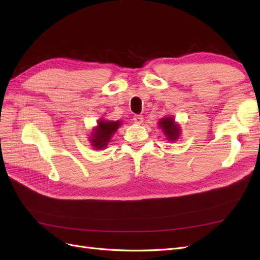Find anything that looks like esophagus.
Here are the masks:
<instances>
[{
  "mask_svg": "<svg viewBox=\"0 0 260 260\" xmlns=\"http://www.w3.org/2000/svg\"><path fill=\"white\" fill-rule=\"evenodd\" d=\"M133 121H135L136 123H138V124H141L143 122V116H141V115H135L133 116Z\"/></svg>",
  "mask_w": 260,
  "mask_h": 260,
  "instance_id": "obj_1",
  "label": "esophagus"
}]
</instances>
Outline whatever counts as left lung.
I'll list each match as a JSON object with an SVG mask.
<instances>
[{"label": "left lung", "mask_w": 260, "mask_h": 260, "mask_svg": "<svg viewBox=\"0 0 260 260\" xmlns=\"http://www.w3.org/2000/svg\"><path fill=\"white\" fill-rule=\"evenodd\" d=\"M159 128L164 131L165 135L167 136L168 140L170 141H176L179 137L180 129L178 125L175 123V120L170 117L161 118L159 122Z\"/></svg>", "instance_id": "obj_1"}]
</instances>
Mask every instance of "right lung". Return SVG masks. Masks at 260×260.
Listing matches in <instances>:
<instances>
[{"mask_svg": "<svg viewBox=\"0 0 260 260\" xmlns=\"http://www.w3.org/2000/svg\"><path fill=\"white\" fill-rule=\"evenodd\" d=\"M120 121H104L101 120L99 122L98 128L94 130L93 136L91 137L92 145L95 149L104 148L111 140L113 133L119 128Z\"/></svg>", "mask_w": 260, "mask_h": 260, "instance_id": "right-lung-1", "label": "right lung"}]
</instances>
